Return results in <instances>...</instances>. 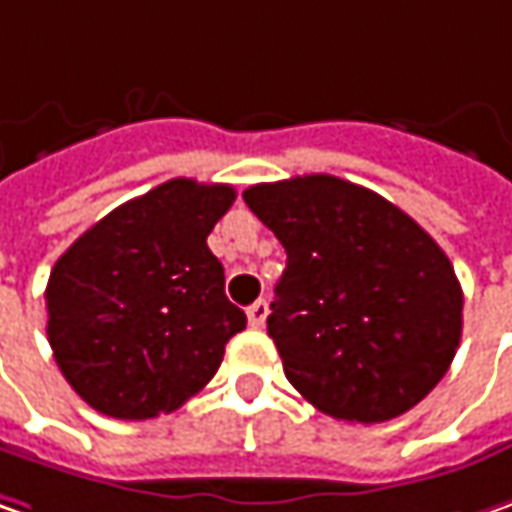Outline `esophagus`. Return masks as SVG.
<instances>
[{"label": "esophagus", "mask_w": 512, "mask_h": 512, "mask_svg": "<svg viewBox=\"0 0 512 512\" xmlns=\"http://www.w3.org/2000/svg\"><path fill=\"white\" fill-rule=\"evenodd\" d=\"M266 315H269V303L266 300H255L249 309H246V318H249V326L260 329L266 323Z\"/></svg>", "instance_id": "1"}]
</instances>
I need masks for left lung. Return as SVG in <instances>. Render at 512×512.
Instances as JSON below:
<instances>
[{
    "instance_id": "8db88e82",
    "label": "left lung",
    "mask_w": 512,
    "mask_h": 512,
    "mask_svg": "<svg viewBox=\"0 0 512 512\" xmlns=\"http://www.w3.org/2000/svg\"><path fill=\"white\" fill-rule=\"evenodd\" d=\"M243 200L286 249L266 326L289 384L358 424L427 398L456 358L464 306L433 237L381 194L332 174L260 183Z\"/></svg>"
}]
</instances>
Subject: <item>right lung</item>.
Here are the masks:
<instances>
[{"label":"right lung","instance_id":"obj_1","mask_svg":"<svg viewBox=\"0 0 512 512\" xmlns=\"http://www.w3.org/2000/svg\"><path fill=\"white\" fill-rule=\"evenodd\" d=\"M232 203V186L177 177L105 214L56 260L48 341L88 407L145 421L212 381L246 329L206 243Z\"/></svg>","mask_w":512,"mask_h":512}]
</instances>
